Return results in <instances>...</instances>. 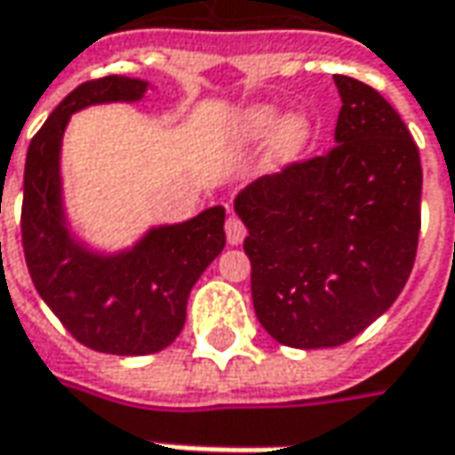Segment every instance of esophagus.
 Wrapping results in <instances>:
<instances>
[{"mask_svg": "<svg viewBox=\"0 0 455 455\" xmlns=\"http://www.w3.org/2000/svg\"><path fill=\"white\" fill-rule=\"evenodd\" d=\"M245 225H243V220L240 218H228L225 220V237H228V243L230 245H240L243 240H245Z\"/></svg>", "mask_w": 455, "mask_h": 455, "instance_id": "esophagus-1", "label": "esophagus"}]
</instances>
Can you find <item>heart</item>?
I'll use <instances>...</instances> for the list:
<instances>
[{
  "label": "heart",
  "mask_w": 455,
  "mask_h": 455,
  "mask_svg": "<svg viewBox=\"0 0 455 455\" xmlns=\"http://www.w3.org/2000/svg\"><path fill=\"white\" fill-rule=\"evenodd\" d=\"M277 127V112L273 107H255L250 109L248 115H243L240 127H237V135L248 142H258L265 140L275 132ZM310 137V122L306 117H291L285 120V124L280 127V135H277V152L283 157H292L298 149L303 148Z\"/></svg>",
  "instance_id": "1"
}]
</instances>
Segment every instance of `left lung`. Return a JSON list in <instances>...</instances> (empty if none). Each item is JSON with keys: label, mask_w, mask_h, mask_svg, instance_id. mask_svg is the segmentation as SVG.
I'll return each mask as SVG.
<instances>
[{"label": "left lung", "mask_w": 455, "mask_h": 455, "mask_svg": "<svg viewBox=\"0 0 455 455\" xmlns=\"http://www.w3.org/2000/svg\"><path fill=\"white\" fill-rule=\"evenodd\" d=\"M343 107L325 155L235 197L255 315L277 343L335 348L380 318L416 263L419 145L383 94L333 75Z\"/></svg>", "instance_id": "obj_1"}]
</instances>
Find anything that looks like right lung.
Returning <instances> with one entry per match:
<instances>
[{"instance_id": "add662e5", "label": "right lung", "mask_w": 455, "mask_h": 455, "mask_svg": "<svg viewBox=\"0 0 455 455\" xmlns=\"http://www.w3.org/2000/svg\"><path fill=\"white\" fill-rule=\"evenodd\" d=\"M148 82L90 79L64 97L27 149L21 248L36 292L87 348L148 355L167 348L185 325L192 285L225 248V207L149 230L120 255H94L64 225L60 142L69 115L100 102H135Z\"/></svg>"}]
</instances>
